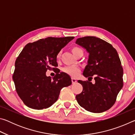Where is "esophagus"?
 I'll return each instance as SVG.
<instances>
[{
  "label": "esophagus",
  "mask_w": 135,
  "mask_h": 135,
  "mask_svg": "<svg viewBox=\"0 0 135 135\" xmlns=\"http://www.w3.org/2000/svg\"><path fill=\"white\" fill-rule=\"evenodd\" d=\"M71 81H72V83L73 84H74L76 83L77 82V79H75V78H72L71 79Z\"/></svg>",
  "instance_id": "34e87169"
}]
</instances>
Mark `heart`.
Listing matches in <instances>:
<instances>
[{
    "label": "heart",
    "mask_w": 135,
    "mask_h": 135,
    "mask_svg": "<svg viewBox=\"0 0 135 135\" xmlns=\"http://www.w3.org/2000/svg\"><path fill=\"white\" fill-rule=\"evenodd\" d=\"M71 51H72L73 54L74 55V56L76 55L77 53H79V52H81V51L83 52V51H82V49L81 48L76 46L73 47L71 49ZM60 55H61L60 53H59L58 55H57V58H59ZM63 71L65 73H67V74L70 75L71 76L75 77H77L79 74L80 70V68L77 67V66H74V65L67 66V67H65L63 68Z\"/></svg>",
    "instance_id": "heart-1"
}]
</instances>
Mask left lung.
Listing matches in <instances>:
<instances>
[{"instance_id":"8db88e82","label":"left lung","mask_w":135,"mask_h":135,"mask_svg":"<svg viewBox=\"0 0 135 135\" xmlns=\"http://www.w3.org/2000/svg\"><path fill=\"white\" fill-rule=\"evenodd\" d=\"M76 43L89 53L83 75L92 80H78L83 91L76 95L79 104L86 110L99 113L108 110L115 102L123 86V70L118 53L111 44L93 36L77 38ZM88 78V79H89Z\"/></svg>"}]
</instances>
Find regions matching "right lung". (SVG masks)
<instances>
[{
  "label": "right lung",
  "mask_w": 135,
  "mask_h": 135,
  "mask_svg": "<svg viewBox=\"0 0 135 135\" xmlns=\"http://www.w3.org/2000/svg\"><path fill=\"white\" fill-rule=\"evenodd\" d=\"M74 38L49 37L29 43L18 56L12 78L18 96L29 108H48L58 100L61 89L71 84L67 73L52 78L46 72L57 69V55Z\"/></svg>",
  "instance_id": "obj_1"
}]
</instances>
